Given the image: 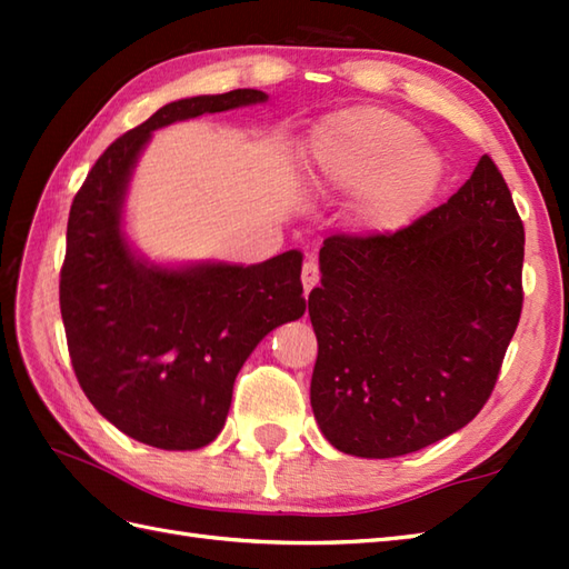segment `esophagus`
<instances>
[{"label":"esophagus","instance_id":"esophagus-1","mask_svg":"<svg viewBox=\"0 0 569 569\" xmlns=\"http://www.w3.org/2000/svg\"><path fill=\"white\" fill-rule=\"evenodd\" d=\"M300 278H303V288H306V293H310L312 288L318 286V281H320V269H318V263L316 261H306L303 263V273H300Z\"/></svg>","mask_w":569,"mask_h":569}]
</instances>
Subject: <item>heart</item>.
Masks as SVG:
<instances>
[{"mask_svg": "<svg viewBox=\"0 0 569 569\" xmlns=\"http://www.w3.org/2000/svg\"><path fill=\"white\" fill-rule=\"evenodd\" d=\"M445 163L413 124L377 107L322 119L310 139V180L320 192L361 196V220L377 232H398L440 190Z\"/></svg>", "mask_w": 569, "mask_h": 569, "instance_id": "obj_1", "label": "heart"}]
</instances>
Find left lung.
Masks as SVG:
<instances>
[{"label": "left lung", "instance_id": "obj_1", "mask_svg": "<svg viewBox=\"0 0 569 569\" xmlns=\"http://www.w3.org/2000/svg\"><path fill=\"white\" fill-rule=\"evenodd\" d=\"M523 222L489 156L398 232L335 234L308 312L310 406L332 447L386 459L465 428L493 391L523 308Z\"/></svg>", "mask_w": 569, "mask_h": 569}]
</instances>
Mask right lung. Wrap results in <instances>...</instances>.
<instances>
[{
	"instance_id": "obj_1",
	"label": "right lung",
	"mask_w": 569,
	"mask_h": 569,
	"mask_svg": "<svg viewBox=\"0 0 569 569\" xmlns=\"http://www.w3.org/2000/svg\"><path fill=\"white\" fill-rule=\"evenodd\" d=\"M266 100L232 90L161 107L107 147L70 204L60 316L72 369L114 428L159 450H198L220 435L253 347L303 318V253L251 266L151 263L124 237L127 186L151 131Z\"/></svg>"
}]
</instances>
